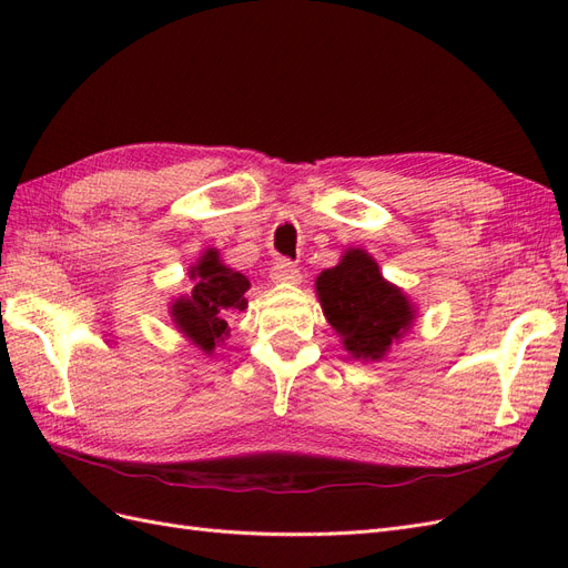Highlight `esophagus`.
I'll return each mask as SVG.
<instances>
[{
    "label": "esophagus",
    "mask_w": 568,
    "mask_h": 568,
    "mask_svg": "<svg viewBox=\"0 0 568 568\" xmlns=\"http://www.w3.org/2000/svg\"><path fill=\"white\" fill-rule=\"evenodd\" d=\"M272 282H277V284H298L301 282V270L294 263L280 261L277 265L272 267Z\"/></svg>",
    "instance_id": "1"
}]
</instances>
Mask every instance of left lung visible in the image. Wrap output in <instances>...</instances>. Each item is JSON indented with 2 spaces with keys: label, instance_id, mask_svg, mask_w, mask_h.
<instances>
[{
  "label": "left lung",
  "instance_id": "obj_1",
  "mask_svg": "<svg viewBox=\"0 0 568 568\" xmlns=\"http://www.w3.org/2000/svg\"><path fill=\"white\" fill-rule=\"evenodd\" d=\"M322 313L355 359H382L415 322V307L398 286L384 280L374 257L348 248L317 282Z\"/></svg>",
  "mask_w": 568,
  "mask_h": 568
}]
</instances>
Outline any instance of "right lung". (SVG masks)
I'll return each mask as SVG.
<instances>
[{"label": "right lung", "instance_id": "add662e5", "mask_svg": "<svg viewBox=\"0 0 568 568\" xmlns=\"http://www.w3.org/2000/svg\"><path fill=\"white\" fill-rule=\"evenodd\" d=\"M189 277L196 282L192 296H180L170 305V315L196 348L213 353L215 343L230 336L227 317L248 305L244 294L251 288V282L242 272L222 263L217 248L205 251L199 263L189 270Z\"/></svg>", "mask_w": 568, "mask_h": 568}]
</instances>
